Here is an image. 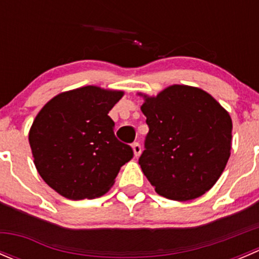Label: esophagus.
<instances>
[{
	"label": "esophagus",
	"instance_id": "34e87169",
	"mask_svg": "<svg viewBox=\"0 0 259 259\" xmlns=\"http://www.w3.org/2000/svg\"><path fill=\"white\" fill-rule=\"evenodd\" d=\"M133 151H134V154L137 158L140 155V154H142V146H140L139 143H134V144H133Z\"/></svg>",
	"mask_w": 259,
	"mask_h": 259
}]
</instances>
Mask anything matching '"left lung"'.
I'll return each instance as SVG.
<instances>
[{
  "instance_id": "left-lung-1",
  "label": "left lung",
  "mask_w": 259,
  "mask_h": 259,
  "mask_svg": "<svg viewBox=\"0 0 259 259\" xmlns=\"http://www.w3.org/2000/svg\"><path fill=\"white\" fill-rule=\"evenodd\" d=\"M142 105L149 133L139 158L155 192L171 200H192L223 173L232 148L228 111L204 90L171 85Z\"/></svg>"
}]
</instances>
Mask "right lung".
<instances>
[{
	"label": "right lung",
	"instance_id": "right-lung-1",
	"mask_svg": "<svg viewBox=\"0 0 259 259\" xmlns=\"http://www.w3.org/2000/svg\"><path fill=\"white\" fill-rule=\"evenodd\" d=\"M122 95L83 86L52 98L33 120L28 134L33 163L46 184L62 197H101L132 160V146L116 139L108 115Z\"/></svg>",
	"mask_w": 259,
	"mask_h": 259
}]
</instances>
